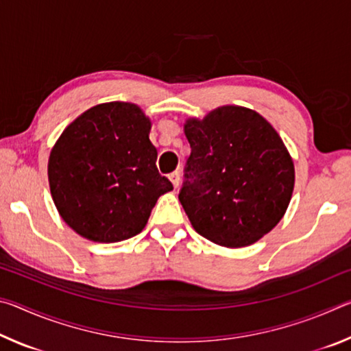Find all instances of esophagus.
I'll return each instance as SVG.
<instances>
[{"instance_id":"esophagus-1","label":"esophagus","mask_w":351,"mask_h":351,"mask_svg":"<svg viewBox=\"0 0 351 351\" xmlns=\"http://www.w3.org/2000/svg\"><path fill=\"white\" fill-rule=\"evenodd\" d=\"M169 180L171 181V184H173L175 189L180 186V182H181V178H180V173H178V171H173V173H170L169 175Z\"/></svg>"}]
</instances>
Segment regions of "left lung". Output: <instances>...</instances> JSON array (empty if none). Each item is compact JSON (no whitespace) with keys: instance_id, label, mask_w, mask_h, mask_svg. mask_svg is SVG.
<instances>
[{"instance_id":"obj_1","label":"left lung","mask_w":351,"mask_h":351,"mask_svg":"<svg viewBox=\"0 0 351 351\" xmlns=\"http://www.w3.org/2000/svg\"><path fill=\"white\" fill-rule=\"evenodd\" d=\"M192 148L180 201L193 229L224 247H245L271 232L294 190V162L257 111L224 105L189 117Z\"/></svg>"}]
</instances>
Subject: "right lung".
I'll use <instances>...</instances> for the list:
<instances>
[{"label": "right lung", "instance_id": "right-lung-1", "mask_svg": "<svg viewBox=\"0 0 351 351\" xmlns=\"http://www.w3.org/2000/svg\"><path fill=\"white\" fill-rule=\"evenodd\" d=\"M152 121L130 102L99 104L74 119L52 147L47 178L58 213L74 232L117 243L142 232L161 195Z\"/></svg>", "mask_w": 351, "mask_h": 351}]
</instances>
